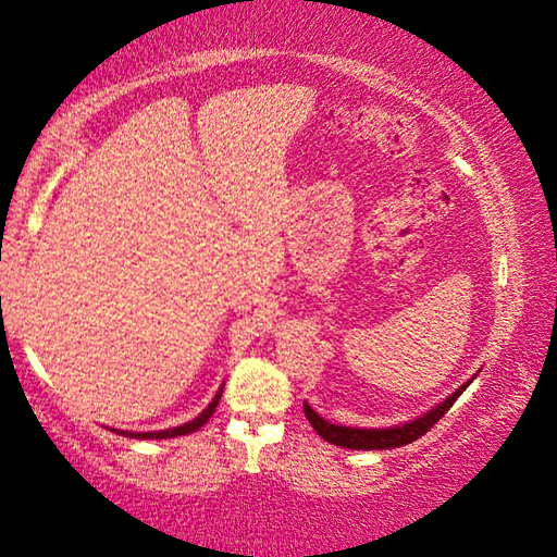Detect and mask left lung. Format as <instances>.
Here are the masks:
<instances>
[{
    "label": "left lung",
    "mask_w": 557,
    "mask_h": 557,
    "mask_svg": "<svg viewBox=\"0 0 557 557\" xmlns=\"http://www.w3.org/2000/svg\"><path fill=\"white\" fill-rule=\"evenodd\" d=\"M471 381H467L461 388H457L455 393L449 395L445 403H440L437 408H432L430 412L422 414V418L412 420V422H405V425H395L388 430H358V428H344V425H332V422H326L324 418H319V414L309 408L305 403V414L307 420L312 422V428L317 430L319 437H324L326 442H332L336 447H346V449H393V447H403V445H410L418 437L425 435L430 432V428L445 418L447 410L455 405V400L461 395V391H467V385Z\"/></svg>",
    "instance_id": "obj_1"
}]
</instances>
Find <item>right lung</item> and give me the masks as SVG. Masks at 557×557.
<instances>
[{"mask_svg": "<svg viewBox=\"0 0 557 557\" xmlns=\"http://www.w3.org/2000/svg\"><path fill=\"white\" fill-rule=\"evenodd\" d=\"M221 393H223V388H221L219 393H215V398L211 400L209 408H206V410L199 414V418H194L191 422H186V425H178V428H172V430H159V432H120V435L137 437V440H166V437H182V435H188V432H196L201 425H206V422H209V418L215 412V408H219Z\"/></svg>", "mask_w": 557, "mask_h": 557, "instance_id": "right-lung-1", "label": "right lung"}]
</instances>
